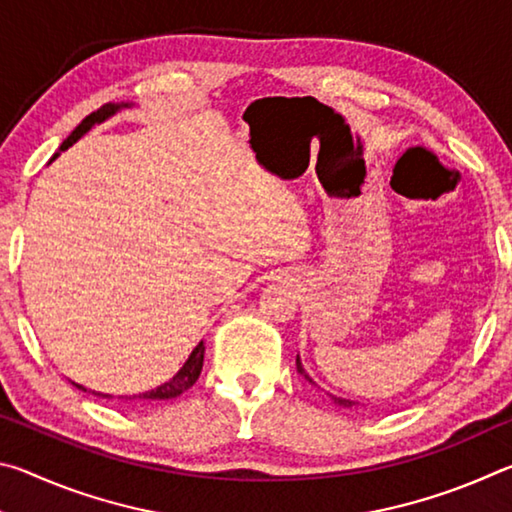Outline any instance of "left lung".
I'll list each match as a JSON object with an SVG mask.
<instances>
[{"label": "left lung", "instance_id": "1", "mask_svg": "<svg viewBox=\"0 0 512 512\" xmlns=\"http://www.w3.org/2000/svg\"><path fill=\"white\" fill-rule=\"evenodd\" d=\"M296 366H298V372H300V375H302V377H305L307 381H311V377L307 375V372H305V368H302V363H300V357H296ZM311 384H314V381H311ZM329 397H332V400H334V404H339V406H345V409H352V406H354V404H357V402H352V400H343V397H334V395H329Z\"/></svg>", "mask_w": 512, "mask_h": 512}]
</instances>
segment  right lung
Masks as SVG:
<instances>
[{"instance_id": "obj_1", "label": "right lung", "mask_w": 512, "mask_h": 512, "mask_svg": "<svg viewBox=\"0 0 512 512\" xmlns=\"http://www.w3.org/2000/svg\"><path fill=\"white\" fill-rule=\"evenodd\" d=\"M126 106H128V103H121V106H115V103H106V106H101L99 110L90 112V115L85 117L81 124L74 128L72 135H69L67 140L60 144L58 151L69 149V146H72L76 140H79V137H83L85 133H88L94 124H101V121H106L110 115H115L119 108H126ZM56 155L58 153H54V158H56ZM54 158H51V160H54ZM203 354H205V345L201 341L194 348V352L189 354V359L185 361V366L180 368L176 375H173V379L167 381V384L153 388V391H146V393H140V395L126 397V400H149V402H155V400H171V397H178L180 393H185L187 388H192L196 384L198 375H201V370H203ZM74 386L81 388V391H85V388L79 386V384H74ZM94 395L108 397V400H110V395H103V393H94Z\"/></svg>"}]
</instances>
